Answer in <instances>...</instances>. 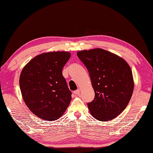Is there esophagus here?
Instances as JSON below:
<instances>
[{
    "instance_id": "1",
    "label": "esophagus",
    "mask_w": 153,
    "mask_h": 153,
    "mask_svg": "<svg viewBox=\"0 0 153 153\" xmlns=\"http://www.w3.org/2000/svg\"><path fill=\"white\" fill-rule=\"evenodd\" d=\"M79 92H80L79 89H77V90H75L74 93V94H76V95H79Z\"/></svg>"
}]
</instances>
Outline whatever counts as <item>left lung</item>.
I'll list each match as a JSON object with an SVG mask.
<instances>
[{
	"instance_id": "left-lung-1",
	"label": "left lung",
	"mask_w": 153,
	"mask_h": 153,
	"mask_svg": "<svg viewBox=\"0 0 153 153\" xmlns=\"http://www.w3.org/2000/svg\"><path fill=\"white\" fill-rule=\"evenodd\" d=\"M77 55L86 67L94 90V99L88 103L90 114L100 121L117 117L132 96L130 67L123 58L102 48L80 51Z\"/></svg>"
}]
</instances>
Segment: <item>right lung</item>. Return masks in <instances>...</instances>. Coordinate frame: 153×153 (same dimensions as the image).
<instances>
[{
    "label": "right lung",
    "mask_w": 153,
    "mask_h": 153,
    "mask_svg": "<svg viewBox=\"0 0 153 153\" xmlns=\"http://www.w3.org/2000/svg\"><path fill=\"white\" fill-rule=\"evenodd\" d=\"M66 51H53L36 56L21 72L19 86L25 105L39 118L58 120L71 100V92L62 69L70 58Z\"/></svg>",
    "instance_id": "right-lung-1"
}]
</instances>
